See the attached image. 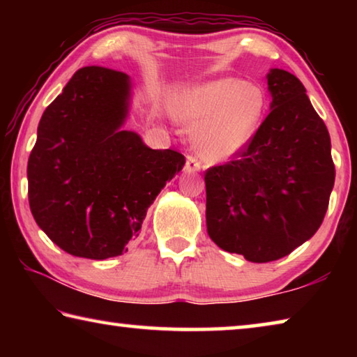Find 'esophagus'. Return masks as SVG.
<instances>
[{
	"instance_id": "esophagus-1",
	"label": "esophagus",
	"mask_w": 357,
	"mask_h": 357,
	"mask_svg": "<svg viewBox=\"0 0 357 357\" xmlns=\"http://www.w3.org/2000/svg\"><path fill=\"white\" fill-rule=\"evenodd\" d=\"M185 172H189V173H197V172H200V168H202V164H200V160L197 159V157H193V155H187L185 157Z\"/></svg>"
}]
</instances>
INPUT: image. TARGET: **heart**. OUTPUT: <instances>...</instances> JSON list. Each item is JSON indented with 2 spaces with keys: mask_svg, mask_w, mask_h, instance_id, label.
<instances>
[{
  "mask_svg": "<svg viewBox=\"0 0 357 357\" xmlns=\"http://www.w3.org/2000/svg\"><path fill=\"white\" fill-rule=\"evenodd\" d=\"M261 89L239 78H219L195 86L181 100L178 113L192 126L195 146L211 162L227 160L255 135L264 114Z\"/></svg>",
  "mask_w": 357,
  "mask_h": 357,
  "instance_id": "obj_1",
  "label": "heart"
}]
</instances>
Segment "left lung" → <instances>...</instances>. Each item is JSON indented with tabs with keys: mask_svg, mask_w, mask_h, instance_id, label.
<instances>
[{
	"mask_svg": "<svg viewBox=\"0 0 357 357\" xmlns=\"http://www.w3.org/2000/svg\"><path fill=\"white\" fill-rule=\"evenodd\" d=\"M268 86L271 113L255 135L204 173L209 238L253 263L274 261L310 239L335 181L329 132L304 84L271 69Z\"/></svg>",
	"mask_w": 357,
	"mask_h": 357,
	"instance_id": "left-lung-1",
	"label": "left lung"
}]
</instances>
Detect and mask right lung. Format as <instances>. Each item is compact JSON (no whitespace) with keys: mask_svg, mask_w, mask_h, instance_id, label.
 Instances as JSON below:
<instances>
[{"mask_svg":"<svg viewBox=\"0 0 357 357\" xmlns=\"http://www.w3.org/2000/svg\"><path fill=\"white\" fill-rule=\"evenodd\" d=\"M130 80L88 66L45 108L28 159L33 217L59 249L74 257L123 255L140 234L148 208L185 159L151 149L123 130Z\"/></svg>","mask_w":357,"mask_h":357,"instance_id":"right-lung-1","label":"right lung"}]
</instances>
